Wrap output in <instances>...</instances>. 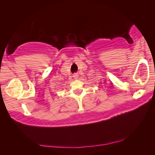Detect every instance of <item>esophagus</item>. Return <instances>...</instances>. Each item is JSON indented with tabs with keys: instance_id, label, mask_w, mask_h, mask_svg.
<instances>
[{
	"instance_id": "1",
	"label": "esophagus",
	"mask_w": 155,
	"mask_h": 155,
	"mask_svg": "<svg viewBox=\"0 0 155 155\" xmlns=\"http://www.w3.org/2000/svg\"><path fill=\"white\" fill-rule=\"evenodd\" d=\"M73 77H74V78L75 79H78V74H73Z\"/></svg>"
}]
</instances>
